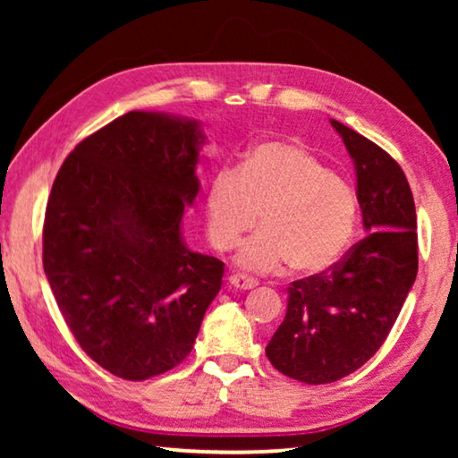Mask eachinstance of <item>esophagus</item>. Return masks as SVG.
<instances>
[{
    "label": "esophagus",
    "mask_w": 458,
    "mask_h": 458,
    "mask_svg": "<svg viewBox=\"0 0 458 458\" xmlns=\"http://www.w3.org/2000/svg\"><path fill=\"white\" fill-rule=\"evenodd\" d=\"M229 284L233 285V287H237V290H252V287L259 285V281L250 279V277H243V275H231Z\"/></svg>",
    "instance_id": "1"
}]
</instances>
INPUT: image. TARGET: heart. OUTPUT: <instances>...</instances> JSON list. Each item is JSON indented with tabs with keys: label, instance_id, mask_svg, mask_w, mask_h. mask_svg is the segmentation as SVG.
I'll list each match as a JSON object with an SVG mask.
<instances>
[{
	"label": "heart",
	"instance_id": "1",
	"mask_svg": "<svg viewBox=\"0 0 458 458\" xmlns=\"http://www.w3.org/2000/svg\"><path fill=\"white\" fill-rule=\"evenodd\" d=\"M242 243L237 267L273 273L290 262L296 275H321L342 260L359 229L354 187L310 149L267 140L250 148L237 171H218L206 193V227L216 250Z\"/></svg>",
	"mask_w": 458,
	"mask_h": 458
}]
</instances>
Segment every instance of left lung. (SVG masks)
<instances>
[{
	"label": "left lung",
	"mask_w": 458,
	"mask_h": 458,
	"mask_svg": "<svg viewBox=\"0 0 458 458\" xmlns=\"http://www.w3.org/2000/svg\"><path fill=\"white\" fill-rule=\"evenodd\" d=\"M356 173L367 237L321 275L293 281L267 356L287 377L331 384L381 348L417 277V212L403 168L367 137L331 118Z\"/></svg>",
	"instance_id": "8db88e82"
}]
</instances>
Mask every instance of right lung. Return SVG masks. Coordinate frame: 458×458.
Returning <instances> with one entry per match:
<instances>
[{
	"mask_svg": "<svg viewBox=\"0 0 458 458\" xmlns=\"http://www.w3.org/2000/svg\"><path fill=\"white\" fill-rule=\"evenodd\" d=\"M206 135L193 118L133 110L72 149L43 225V271L79 346L141 381L191 352L225 265L187 248Z\"/></svg>",
	"mask_w": 458,
	"mask_h": 458,
	"instance_id": "right-lung-1",
	"label": "right lung"
}]
</instances>
